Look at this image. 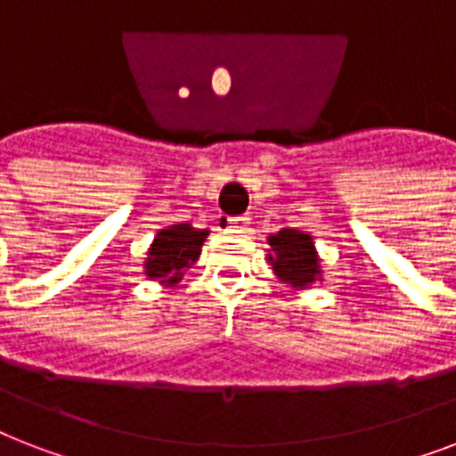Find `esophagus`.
I'll return each instance as SVG.
<instances>
[{
	"label": "esophagus",
	"mask_w": 456,
	"mask_h": 456,
	"mask_svg": "<svg viewBox=\"0 0 456 456\" xmlns=\"http://www.w3.org/2000/svg\"><path fill=\"white\" fill-rule=\"evenodd\" d=\"M229 229H234V232H246L250 227V217L248 215H241V217H229L227 220Z\"/></svg>",
	"instance_id": "34e87169"
}]
</instances>
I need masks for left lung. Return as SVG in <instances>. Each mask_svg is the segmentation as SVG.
<instances>
[{"label":"left lung","mask_w":456,"mask_h":456,"mask_svg":"<svg viewBox=\"0 0 456 456\" xmlns=\"http://www.w3.org/2000/svg\"><path fill=\"white\" fill-rule=\"evenodd\" d=\"M267 243L272 250L267 260L279 281L291 286L293 291H303L322 281V265L310 234L300 229H281L277 234L267 236Z\"/></svg>","instance_id":"obj_1"}]
</instances>
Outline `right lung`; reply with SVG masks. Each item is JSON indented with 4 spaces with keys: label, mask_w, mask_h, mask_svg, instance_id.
<instances>
[{
    "label": "right lung",
    "mask_w": 456,
    "mask_h": 456,
    "mask_svg": "<svg viewBox=\"0 0 456 456\" xmlns=\"http://www.w3.org/2000/svg\"><path fill=\"white\" fill-rule=\"evenodd\" d=\"M208 234V229H196L189 222L160 229L146 253L144 274L165 286H175L199 260Z\"/></svg>",
    "instance_id": "add662e5"
}]
</instances>
